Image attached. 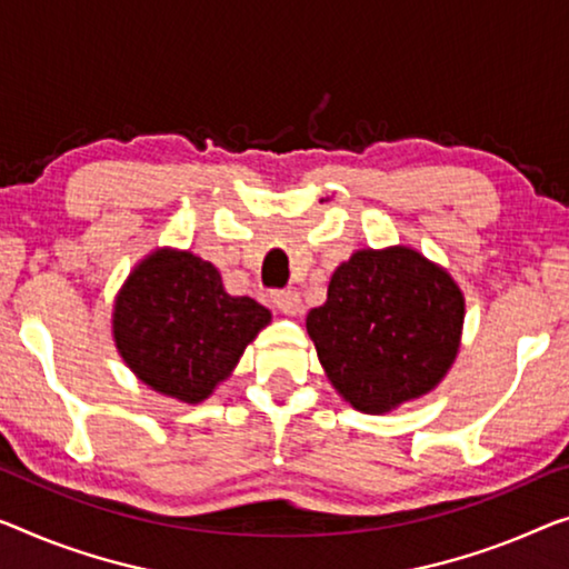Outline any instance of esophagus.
Returning <instances> with one entry per match:
<instances>
[{
	"label": "esophagus",
	"mask_w": 569,
	"mask_h": 569,
	"mask_svg": "<svg viewBox=\"0 0 569 569\" xmlns=\"http://www.w3.org/2000/svg\"><path fill=\"white\" fill-rule=\"evenodd\" d=\"M273 307L281 313H286V317H296V313L301 311V296L296 291H276Z\"/></svg>",
	"instance_id": "34e87169"
}]
</instances>
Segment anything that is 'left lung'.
<instances>
[{
  "instance_id": "8db88e82",
  "label": "left lung",
  "mask_w": 569,
  "mask_h": 569,
  "mask_svg": "<svg viewBox=\"0 0 569 569\" xmlns=\"http://www.w3.org/2000/svg\"><path fill=\"white\" fill-rule=\"evenodd\" d=\"M462 325V288L409 244L355 250L307 317L327 380L362 413L435 391L460 352Z\"/></svg>"
}]
</instances>
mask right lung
I'll use <instances>...</instances> for the list:
<instances>
[{
    "mask_svg": "<svg viewBox=\"0 0 569 569\" xmlns=\"http://www.w3.org/2000/svg\"><path fill=\"white\" fill-rule=\"evenodd\" d=\"M270 319L250 296L227 293L209 260L156 248L134 262L114 296L112 337L140 383L193 406L232 376Z\"/></svg>",
    "mask_w": 569,
    "mask_h": 569,
    "instance_id": "1",
    "label": "right lung"
}]
</instances>
